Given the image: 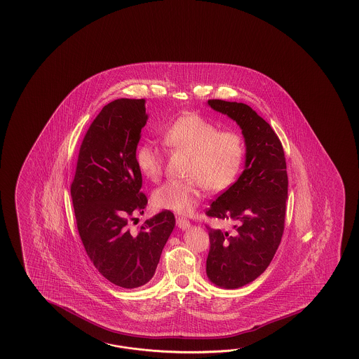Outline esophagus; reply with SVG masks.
I'll return each instance as SVG.
<instances>
[{
    "label": "esophagus",
    "mask_w": 359,
    "mask_h": 359,
    "mask_svg": "<svg viewBox=\"0 0 359 359\" xmlns=\"http://www.w3.org/2000/svg\"><path fill=\"white\" fill-rule=\"evenodd\" d=\"M177 226H178V229H187L190 227V221L184 217H178L177 218Z\"/></svg>",
    "instance_id": "1"
}]
</instances>
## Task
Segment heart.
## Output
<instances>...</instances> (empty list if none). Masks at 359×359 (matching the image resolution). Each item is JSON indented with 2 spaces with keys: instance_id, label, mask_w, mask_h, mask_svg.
Listing matches in <instances>:
<instances>
[{
  "instance_id": "obj_1",
  "label": "heart",
  "mask_w": 359,
  "mask_h": 359,
  "mask_svg": "<svg viewBox=\"0 0 359 359\" xmlns=\"http://www.w3.org/2000/svg\"><path fill=\"white\" fill-rule=\"evenodd\" d=\"M169 151L189 154L184 181H168L153 192L158 209L187 214L198 205L203 187L212 192L227 190L241 172L245 161L244 137L232 130H219L203 115L189 113L176 118L161 130ZM142 176L158 181L163 173V155L151 142H142L135 153Z\"/></svg>"
}]
</instances>
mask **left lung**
Wrapping results in <instances>:
<instances>
[{
    "label": "left lung",
    "instance_id": "1",
    "mask_svg": "<svg viewBox=\"0 0 359 359\" xmlns=\"http://www.w3.org/2000/svg\"><path fill=\"white\" fill-rule=\"evenodd\" d=\"M208 105L240 126L246 145L244 172L206 210L233 223L232 232L209 229L206 275L223 289H238L259 277L283 238L287 172L275 130L243 102L208 100Z\"/></svg>",
    "mask_w": 359,
    "mask_h": 359
}]
</instances>
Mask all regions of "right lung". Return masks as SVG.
I'll list each match as a JSON object with an SVG mask.
<instances>
[{
	"mask_svg": "<svg viewBox=\"0 0 359 359\" xmlns=\"http://www.w3.org/2000/svg\"><path fill=\"white\" fill-rule=\"evenodd\" d=\"M144 99H118L102 107L84 136L70 195L76 229L87 255L101 275L123 289L153 278L164 245L176 224L163 210L136 233L128 229L144 213L147 198L135 161L147 122Z\"/></svg>",
	"mask_w": 359,
	"mask_h": 359,
	"instance_id": "add662e5",
	"label": "right lung"
}]
</instances>
